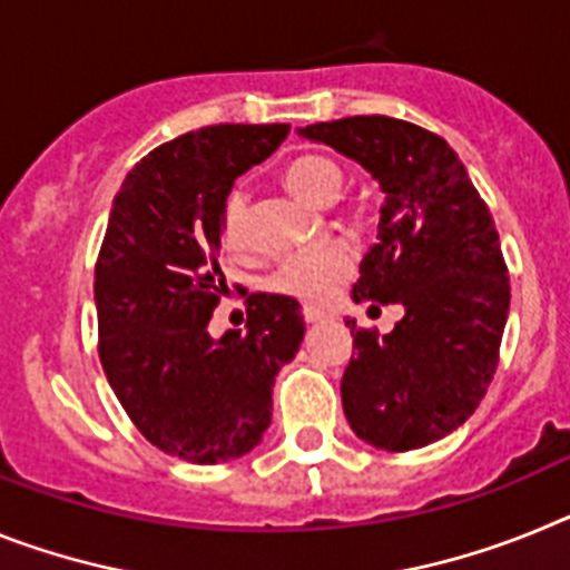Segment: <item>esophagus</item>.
I'll return each instance as SVG.
<instances>
[{
	"instance_id": "esophagus-1",
	"label": "esophagus",
	"mask_w": 570,
	"mask_h": 570,
	"mask_svg": "<svg viewBox=\"0 0 570 570\" xmlns=\"http://www.w3.org/2000/svg\"><path fill=\"white\" fill-rule=\"evenodd\" d=\"M326 315L324 313H318V309H304V321L306 324H321V321H324Z\"/></svg>"
}]
</instances>
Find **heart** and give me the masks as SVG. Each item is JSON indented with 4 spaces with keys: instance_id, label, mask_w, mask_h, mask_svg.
Returning a JSON list of instances; mask_svg holds the SVG:
<instances>
[{
    "instance_id": "1",
    "label": "heart",
    "mask_w": 570,
    "mask_h": 570,
    "mask_svg": "<svg viewBox=\"0 0 570 570\" xmlns=\"http://www.w3.org/2000/svg\"><path fill=\"white\" fill-rule=\"evenodd\" d=\"M284 180L295 195L309 203H333L344 189V171L338 163L324 155H306L292 160L284 171ZM224 244L229 249H244L246 229H249V200L244 191H232L220 217ZM358 255L346 240H326V244L306 246L292 252L275 266L266 286L284 298L298 301L304 306H326L338 295L341 286L353 278Z\"/></svg>"
}]
</instances>
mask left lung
Listing matches in <instances>:
<instances>
[{
    "label": "left lung",
    "mask_w": 570,
    "mask_h": 570,
    "mask_svg": "<svg viewBox=\"0 0 570 570\" xmlns=\"http://www.w3.org/2000/svg\"><path fill=\"white\" fill-rule=\"evenodd\" d=\"M304 135L355 157L387 191L353 295L402 304L404 318L390 335L350 330L346 422L393 453L439 442L473 415L499 364L511 278L491 209L448 140L415 122L370 114Z\"/></svg>",
    "instance_id": "1"
}]
</instances>
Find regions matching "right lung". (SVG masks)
I'll return each mask as SVG.
<instances>
[{
  "label": "right lung",
  "mask_w": 570,
  "mask_h": 570,
  "mask_svg": "<svg viewBox=\"0 0 570 570\" xmlns=\"http://www.w3.org/2000/svg\"><path fill=\"white\" fill-rule=\"evenodd\" d=\"M289 135L220 122L148 151L122 180L97 266V353L148 442L191 464L244 456L272 422V384L304 341L301 306L252 295L246 333L212 341L226 292L217 264L232 183Z\"/></svg>",
  "instance_id": "right-lung-1"
}]
</instances>
